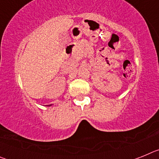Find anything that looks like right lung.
<instances>
[{"instance_id": "1", "label": "right lung", "mask_w": 159, "mask_h": 159, "mask_svg": "<svg viewBox=\"0 0 159 159\" xmlns=\"http://www.w3.org/2000/svg\"><path fill=\"white\" fill-rule=\"evenodd\" d=\"M48 106H49V105H48Z\"/></svg>"}]
</instances>
